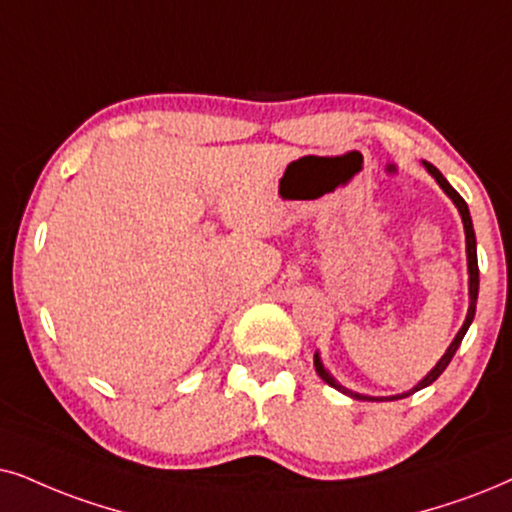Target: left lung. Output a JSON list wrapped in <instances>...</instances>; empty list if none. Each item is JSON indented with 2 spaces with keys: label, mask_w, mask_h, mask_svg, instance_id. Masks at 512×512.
Returning <instances> with one entry per match:
<instances>
[{
  "label": "left lung",
  "mask_w": 512,
  "mask_h": 512,
  "mask_svg": "<svg viewBox=\"0 0 512 512\" xmlns=\"http://www.w3.org/2000/svg\"><path fill=\"white\" fill-rule=\"evenodd\" d=\"M423 165L428 167V172L432 174V177L437 179V184L442 186L446 196H449L451 200H454V203H456V208H458V212H461V219H463V229H465V248H468V271H470V307H468V316H465V323H463V328H461V331H458V335H456V338H454V342H451V345H449V349H446V354H444V357L437 361V366L432 368V371H430L428 375H425V378L420 380V383H418L416 387H413V390H409V392H401V394H397V397H390V399H404V397H409V394L418 392V390H423V387H428V385L435 383V380L439 378V375L444 373V368L449 366V361H451V359H454V354H456L458 345H461L463 335L468 333V328H470L472 319H475L477 290H480V269H477V241H475V229H472V219H470V210H468V205H465V200H463L461 196H458V191L454 189V186L449 184V181L444 179V174L439 172L435 165H430V163H423ZM314 366H316V373L321 375V380H323V383H328V385H331V387H335V390H340V392L349 394V397H354V399H364V401H385V399L366 397V394L349 392V390H345V387H342V385L335 383V380H333V375L328 373L326 368H323L321 359H319V354H314Z\"/></svg>",
  "instance_id": "8db88e82"
}]
</instances>
